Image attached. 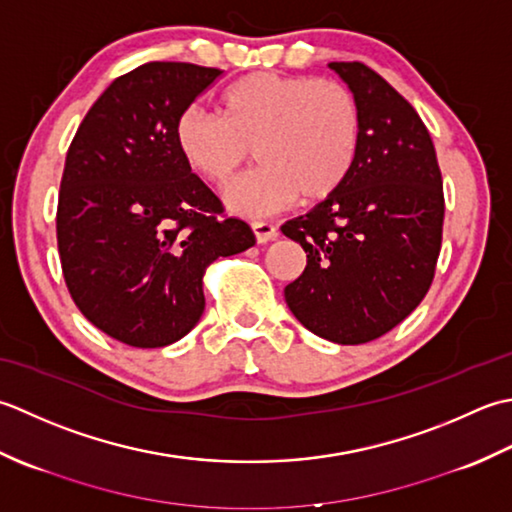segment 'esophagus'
Listing matches in <instances>:
<instances>
[{
  "label": "esophagus",
  "mask_w": 512,
  "mask_h": 512,
  "mask_svg": "<svg viewBox=\"0 0 512 512\" xmlns=\"http://www.w3.org/2000/svg\"><path fill=\"white\" fill-rule=\"evenodd\" d=\"M252 232H254L258 243H269V241H274V238L278 236V229L271 225V223H267V221H254L252 223Z\"/></svg>",
  "instance_id": "1"
}]
</instances>
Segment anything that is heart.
Masks as SVG:
<instances>
[{
  "mask_svg": "<svg viewBox=\"0 0 512 512\" xmlns=\"http://www.w3.org/2000/svg\"><path fill=\"white\" fill-rule=\"evenodd\" d=\"M174 139L187 168L225 185L252 156L260 168L227 187L225 203L243 216H267L336 194L356 168L362 114L340 81L254 72L221 97V114L185 110Z\"/></svg>",
  "mask_w": 512,
  "mask_h": 512,
  "instance_id": "b5f03b06",
  "label": "heart"
}]
</instances>
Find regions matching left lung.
<instances>
[{"label": "left lung", "instance_id": "obj_1", "mask_svg": "<svg viewBox=\"0 0 512 512\" xmlns=\"http://www.w3.org/2000/svg\"><path fill=\"white\" fill-rule=\"evenodd\" d=\"M329 68L358 99L360 152L336 194L280 227L307 254L285 300L316 336L364 344L400 325L433 283L442 174L429 130L398 90L360 61Z\"/></svg>", "mask_w": 512, "mask_h": 512}]
</instances>
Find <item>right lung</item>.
<instances>
[{
  "instance_id": "1",
  "label": "right lung",
  "mask_w": 512,
  "mask_h": 512,
  "mask_svg": "<svg viewBox=\"0 0 512 512\" xmlns=\"http://www.w3.org/2000/svg\"><path fill=\"white\" fill-rule=\"evenodd\" d=\"M223 70L152 61L114 79L81 121L61 176L57 245L72 300L139 349L168 347L205 309L203 274L256 243L176 148V119Z\"/></svg>"
}]
</instances>
